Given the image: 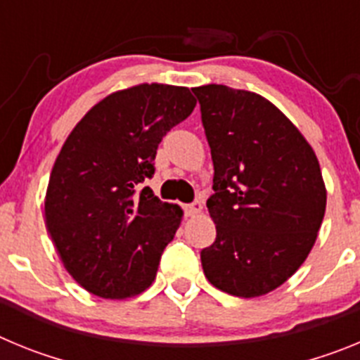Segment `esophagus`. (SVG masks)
Listing matches in <instances>:
<instances>
[{
  "label": "esophagus",
  "mask_w": 360,
  "mask_h": 360,
  "mask_svg": "<svg viewBox=\"0 0 360 360\" xmlns=\"http://www.w3.org/2000/svg\"><path fill=\"white\" fill-rule=\"evenodd\" d=\"M202 209H203V203L200 202V200H195L193 203L186 205V214L187 216H198L200 212H202Z\"/></svg>",
  "instance_id": "1"
}]
</instances>
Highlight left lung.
<instances>
[{
  "label": "left lung",
  "mask_w": 360,
  "mask_h": 360,
  "mask_svg": "<svg viewBox=\"0 0 360 360\" xmlns=\"http://www.w3.org/2000/svg\"><path fill=\"white\" fill-rule=\"evenodd\" d=\"M193 91L214 165L216 240L200 254L203 274L221 292L259 297L292 278L316 243L326 209L319 160L262 95L224 84Z\"/></svg>",
  "instance_id": "1"
}]
</instances>
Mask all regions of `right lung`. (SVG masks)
Here are the masks:
<instances>
[{
	"mask_svg": "<svg viewBox=\"0 0 360 360\" xmlns=\"http://www.w3.org/2000/svg\"><path fill=\"white\" fill-rule=\"evenodd\" d=\"M196 106L189 88L144 82L104 97L72 129L50 173L46 229L63 265L90 294L126 299L157 276L184 211L149 187L158 144Z\"/></svg>",
	"mask_w": 360,
	"mask_h": 360,
	"instance_id": "1",
	"label": "right lung"
}]
</instances>
